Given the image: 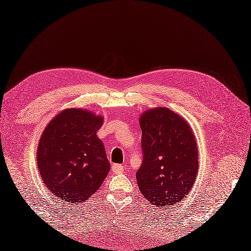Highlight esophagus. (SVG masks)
Instances as JSON below:
<instances>
[{
	"label": "esophagus",
	"mask_w": 251,
	"mask_h": 251,
	"mask_svg": "<svg viewBox=\"0 0 251 251\" xmlns=\"http://www.w3.org/2000/svg\"><path fill=\"white\" fill-rule=\"evenodd\" d=\"M124 170H125V167H124L123 165L114 164V165L112 166V171H113L114 173H116V174H121V173L124 172Z\"/></svg>",
	"instance_id": "esophagus-1"
}]
</instances>
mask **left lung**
<instances>
[{
    "label": "left lung",
    "instance_id": "obj_1",
    "mask_svg": "<svg viewBox=\"0 0 251 251\" xmlns=\"http://www.w3.org/2000/svg\"><path fill=\"white\" fill-rule=\"evenodd\" d=\"M139 124V190L155 206H176L191 190L199 169L198 146L190 126L167 107L145 112Z\"/></svg>",
    "mask_w": 251,
    "mask_h": 251
}]
</instances>
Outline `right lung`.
<instances>
[{"instance_id": "right-lung-1", "label": "right lung", "mask_w": 251, "mask_h": 251, "mask_svg": "<svg viewBox=\"0 0 251 251\" xmlns=\"http://www.w3.org/2000/svg\"><path fill=\"white\" fill-rule=\"evenodd\" d=\"M101 116L67 109L47 125L39 141L37 161L49 190L69 204L85 201L96 192L111 166L97 132Z\"/></svg>"}]
</instances>
